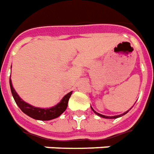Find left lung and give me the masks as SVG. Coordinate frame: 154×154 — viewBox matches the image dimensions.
Segmentation results:
<instances>
[{
  "label": "left lung",
  "instance_id": "8db88e82",
  "mask_svg": "<svg viewBox=\"0 0 154 154\" xmlns=\"http://www.w3.org/2000/svg\"><path fill=\"white\" fill-rule=\"evenodd\" d=\"M91 109H92V110H93V111H94V112H95V113H96V114L98 115V116H100V117H101V118H110V119H111V118H120V117H122V116H123V115H125V114H126V113H127V112H128V111H129V110H128V111H126V112H124V113H122V114L118 115V116H112V117H109V116H105V115H102V114H100V113H98V112H95V111H94V109H92V108H91Z\"/></svg>",
  "mask_w": 154,
  "mask_h": 154
}]
</instances>
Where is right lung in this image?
I'll use <instances>...</instances> for the list:
<instances>
[{
    "label": "right lung",
    "mask_w": 154,
    "mask_h": 154,
    "mask_svg": "<svg viewBox=\"0 0 154 154\" xmlns=\"http://www.w3.org/2000/svg\"><path fill=\"white\" fill-rule=\"evenodd\" d=\"M10 90H11V93L13 95L14 99L17 105L19 106V109L22 110L23 112H24L25 114L29 116L30 118L36 119V120L41 121H49L51 119H54V118L60 117V115L62 114L63 112H64L67 109L68 106V100L71 96L72 91L68 93L63 98L60 103L56 104L52 108H49V109H41V108H36L34 106H32L29 103H26L23 100L19 97V94H17L16 91H14L13 86H12V82H11V79L10 77Z\"/></svg>",
    "instance_id": "right-lung-1"
}]
</instances>
